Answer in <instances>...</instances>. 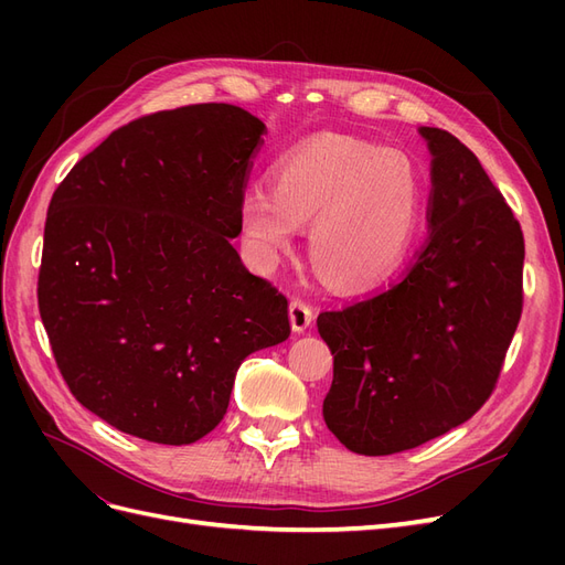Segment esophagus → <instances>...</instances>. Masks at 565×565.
<instances>
[{
    "label": "esophagus",
    "mask_w": 565,
    "mask_h": 565,
    "mask_svg": "<svg viewBox=\"0 0 565 565\" xmlns=\"http://www.w3.org/2000/svg\"><path fill=\"white\" fill-rule=\"evenodd\" d=\"M289 322H292L295 332L309 330V324L313 322V309L303 299H292L289 301Z\"/></svg>",
    "instance_id": "34e87169"
}]
</instances>
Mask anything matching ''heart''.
Here are the masks:
<instances>
[{
	"label": "heart",
	"mask_w": 565,
	"mask_h": 565,
	"mask_svg": "<svg viewBox=\"0 0 565 565\" xmlns=\"http://www.w3.org/2000/svg\"><path fill=\"white\" fill-rule=\"evenodd\" d=\"M270 188L241 202L243 233L262 266H273L311 221L309 252L337 287L363 289L396 270L424 214L419 164L396 148L320 134L270 167Z\"/></svg>",
	"instance_id": "heart-1"
}]
</instances>
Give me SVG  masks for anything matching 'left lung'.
<instances>
[{
  "instance_id": "8db88e82",
  "label": "left lung",
  "mask_w": 565,
  "mask_h": 565,
  "mask_svg": "<svg viewBox=\"0 0 565 565\" xmlns=\"http://www.w3.org/2000/svg\"><path fill=\"white\" fill-rule=\"evenodd\" d=\"M431 150L429 241L405 278L318 316L334 355L322 417L358 455L448 434L498 384L523 311V231L473 152L422 127Z\"/></svg>"
}]
</instances>
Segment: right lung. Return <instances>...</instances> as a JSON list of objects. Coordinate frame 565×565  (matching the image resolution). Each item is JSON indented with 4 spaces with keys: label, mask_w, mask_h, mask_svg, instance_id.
<instances>
[{
    "label": "right lung",
    "mask_w": 565,
    "mask_h": 565,
    "mask_svg": "<svg viewBox=\"0 0 565 565\" xmlns=\"http://www.w3.org/2000/svg\"><path fill=\"white\" fill-rule=\"evenodd\" d=\"M264 131L228 104L143 115L49 202L40 316L67 388L119 431L207 436L245 358L292 332L287 297L231 245Z\"/></svg>",
    "instance_id": "1"
}]
</instances>
